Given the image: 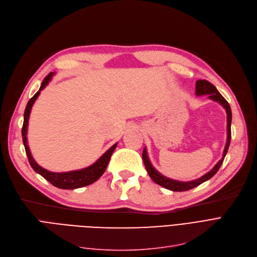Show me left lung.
<instances>
[{"mask_svg": "<svg viewBox=\"0 0 257 257\" xmlns=\"http://www.w3.org/2000/svg\"><path fill=\"white\" fill-rule=\"evenodd\" d=\"M196 94H197V96H203V94H208V98L210 100L220 103L225 108L226 113H227V142H226V146H225V149H224V152H223V157L221 158V160H219V163L213 167V169L211 171H209L208 173H206L205 175H203L202 177H200L199 179H196V180H193V181H187V182H182V181L170 179V178L164 176V175H161L158 171H156L155 168L150 163L149 157H148L147 149L145 148L144 151H143V160H144L146 170H147L148 174H149V176L151 177V179L155 183L161 185L163 187H166V188H168V190L173 191V192H185V191H188V190H192V188L200 185L201 183L207 181L212 176H214V174L217 173L219 171V169L221 168V166L223 164V160H224V158L227 154L229 145H230L231 118H232L230 105H229V103L225 100V98L218 91V89L214 87V85H212L210 82H208L207 80H197V82H196Z\"/></svg>", "mask_w": 257, "mask_h": 257, "instance_id": "left-lung-1", "label": "left lung"}]
</instances>
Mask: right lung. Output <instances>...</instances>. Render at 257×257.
I'll use <instances>...</instances> for the list:
<instances>
[{
  "label": "right lung",
  "mask_w": 257,
  "mask_h": 257,
  "mask_svg": "<svg viewBox=\"0 0 257 257\" xmlns=\"http://www.w3.org/2000/svg\"><path fill=\"white\" fill-rule=\"evenodd\" d=\"M54 73H50L43 81L42 85L39 87V90L34 94V96L29 100L28 104L26 106L25 109V113H24V124H23V128H22V136H23V143L25 146V150H26V154L28 156V160L30 163V166L32 167V169L38 173L39 175L48 180L51 184H53L54 186H56L58 188H62V190H75V188H79V187H83L86 185H89L91 183H93L94 181H97L102 175L104 174L108 163H109L110 157L114 151V149L116 148L117 144H114L109 150H107L97 161L93 163L91 166L81 169V170H76V171H70V172H63V173H54V172H50L44 168H42L40 166L37 165L36 161L34 160V158L31 155L29 146H28V141H27V131H28V121H29V116H30V112L32 109V106L35 102V100L37 99V97L39 96L40 90H43L48 83L51 81L52 77H53Z\"/></svg>",
  "instance_id": "obj_1"
}]
</instances>
